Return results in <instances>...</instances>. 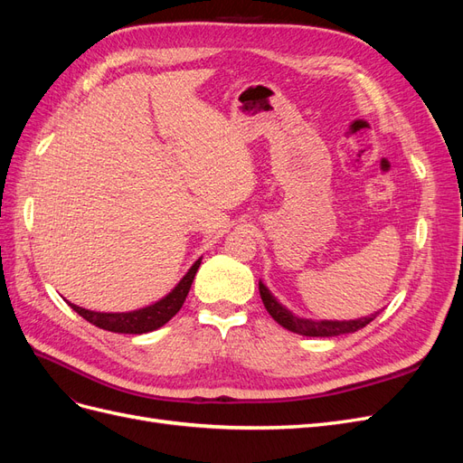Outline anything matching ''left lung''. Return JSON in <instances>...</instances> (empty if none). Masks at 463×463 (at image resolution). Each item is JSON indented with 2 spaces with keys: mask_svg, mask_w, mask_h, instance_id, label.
Wrapping results in <instances>:
<instances>
[{
  "mask_svg": "<svg viewBox=\"0 0 463 463\" xmlns=\"http://www.w3.org/2000/svg\"><path fill=\"white\" fill-rule=\"evenodd\" d=\"M260 299L266 307V311L278 322L279 326L288 328L289 332H296L301 335H311V338H328V335H342V334H352L367 326L371 320L376 318L378 313L371 317H363L355 320H311V318H301L296 317L291 311H288L282 303H278L276 298L270 293L262 282H259Z\"/></svg>",
  "mask_w": 463,
  "mask_h": 463,
  "instance_id": "left-lung-1",
  "label": "left lung"
}]
</instances>
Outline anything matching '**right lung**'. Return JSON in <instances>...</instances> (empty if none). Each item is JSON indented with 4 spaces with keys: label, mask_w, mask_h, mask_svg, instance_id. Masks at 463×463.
<instances>
[{
    "label": "right lung",
    "mask_w": 463,
    "mask_h": 463,
    "mask_svg": "<svg viewBox=\"0 0 463 463\" xmlns=\"http://www.w3.org/2000/svg\"><path fill=\"white\" fill-rule=\"evenodd\" d=\"M201 260H194V264L189 269V272L179 279V284L167 293L165 298L156 301L154 305L143 307L138 311H129V313H96L82 309V307H77L73 303H69V307L75 313H79L82 318L89 320L90 325L104 328L109 332H118V334H146L164 326L167 320L175 317V313L184 307V301L187 298V293L191 289V284L194 279V274H197Z\"/></svg>",
    "instance_id": "1"
}]
</instances>
